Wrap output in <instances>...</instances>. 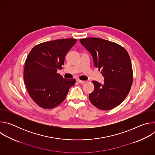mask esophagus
<instances>
[{
    "mask_svg": "<svg viewBox=\"0 0 155 155\" xmlns=\"http://www.w3.org/2000/svg\"><path fill=\"white\" fill-rule=\"evenodd\" d=\"M77 81L78 83H80V84H83V83H84L86 82V81L80 80H77Z\"/></svg>",
    "mask_w": 155,
    "mask_h": 155,
    "instance_id": "esophagus-1",
    "label": "esophagus"
}]
</instances>
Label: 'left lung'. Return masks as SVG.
<instances>
[{"mask_svg": "<svg viewBox=\"0 0 155 155\" xmlns=\"http://www.w3.org/2000/svg\"><path fill=\"white\" fill-rule=\"evenodd\" d=\"M101 70L104 83L93 81L89 98L96 107L108 110L119 105L127 96L132 83V69L127 51L118 44L99 38L80 39Z\"/></svg>", "mask_w": 155, "mask_h": 155, "instance_id": "1", "label": "left lung"}]
</instances>
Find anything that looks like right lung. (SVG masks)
Instances as JSON below:
<instances>
[{
	"label": "right lung",
	"mask_w": 155,
	"mask_h": 155,
	"mask_svg": "<svg viewBox=\"0 0 155 155\" xmlns=\"http://www.w3.org/2000/svg\"><path fill=\"white\" fill-rule=\"evenodd\" d=\"M77 39H59L34 47L25 62L24 81L31 98L40 107L50 109L62 102L76 80L65 79L57 73L66 54Z\"/></svg>",
	"instance_id": "1"
}]
</instances>
